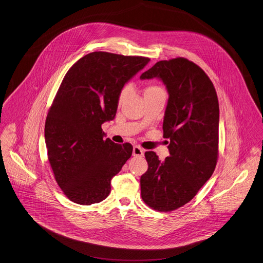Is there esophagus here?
Wrapping results in <instances>:
<instances>
[{"label":"esophagus","instance_id":"esophagus-1","mask_svg":"<svg viewBox=\"0 0 263 263\" xmlns=\"http://www.w3.org/2000/svg\"><path fill=\"white\" fill-rule=\"evenodd\" d=\"M144 155V150L139 146H134L133 147V156H138L141 157Z\"/></svg>","mask_w":263,"mask_h":263}]
</instances>
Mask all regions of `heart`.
I'll return each instance as SVG.
<instances>
[{"mask_svg": "<svg viewBox=\"0 0 263 263\" xmlns=\"http://www.w3.org/2000/svg\"><path fill=\"white\" fill-rule=\"evenodd\" d=\"M157 92H163L161 88L159 86H156V85H151V86H148L146 89H145V94H150V93H157ZM130 93V87L129 86H126L122 89L121 93L119 95V103L121 104L123 102L126 100V98L128 97Z\"/></svg>", "mask_w": 263, "mask_h": 263, "instance_id": "obj_1", "label": "heart"}]
</instances>
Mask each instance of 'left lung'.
Segmentation results:
<instances>
[{
	"label": "left lung",
	"instance_id": "1",
	"mask_svg": "<svg viewBox=\"0 0 263 263\" xmlns=\"http://www.w3.org/2000/svg\"><path fill=\"white\" fill-rule=\"evenodd\" d=\"M159 78L169 98L163 136L170 139V156L160 161L145 152L148 170L140 179L143 201L168 212L189 202L211 177L218 158L219 104L209 77L185 58L159 61L140 76Z\"/></svg>",
	"mask_w": 263,
	"mask_h": 263
}]
</instances>
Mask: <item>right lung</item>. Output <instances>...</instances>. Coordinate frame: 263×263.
<instances>
[{"instance_id": "right-lung-1", "label": "right lung", "mask_w": 263, "mask_h": 263, "mask_svg": "<svg viewBox=\"0 0 263 263\" xmlns=\"http://www.w3.org/2000/svg\"><path fill=\"white\" fill-rule=\"evenodd\" d=\"M149 61L93 52L65 75L46 118L45 141L55 179L71 201H103L131 157L132 145L104 139L101 125L115 118L124 85Z\"/></svg>"}]
</instances>
